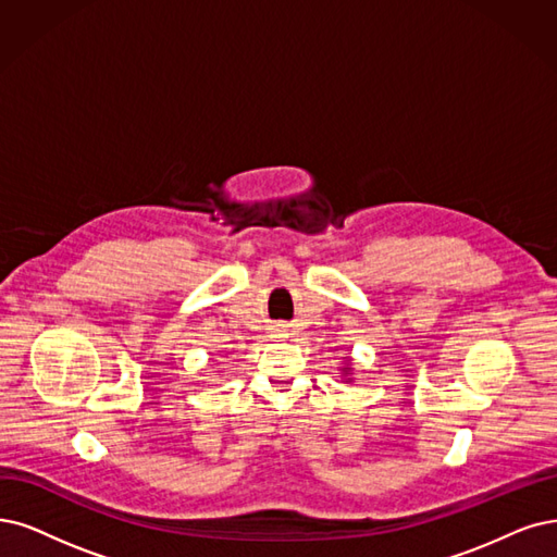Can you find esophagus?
<instances>
[{
  "instance_id": "esophagus-1",
  "label": "esophagus",
  "mask_w": 557,
  "mask_h": 557,
  "mask_svg": "<svg viewBox=\"0 0 557 557\" xmlns=\"http://www.w3.org/2000/svg\"><path fill=\"white\" fill-rule=\"evenodd\" d=\"M280 337H284V335H280Z\"/></svg>"
}]
</instances>
